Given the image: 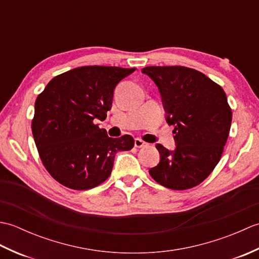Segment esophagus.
Returning <instances> with one entry per match:
<instances>
[{
  "mask_svg": "<svg viewBox=\"0 0 259 259\" xmlns=\"http://www.w3.org/2000/svg\"><path fill=\"white\" fill-rule=\"evenodd\" d=\"M147 144L145 141H142L141 139H139V138H136L135 139V147H137V148H142V147H145Z\"/></svg>",
  "mask_w": 259,
  "mask_h": 259,
  "instance_id": "1",
  "label": "esophagus"
}]
</instances>
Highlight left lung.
Listing matches in <instances>:
<instances>
[{
	"label": "left lung",
	"instance_id": "8db88e82",
	"mask_svg": "<svg viewBox=\"0 0 259 259\" xmlns=\"http://www.w3.org/2000/svg\"><path fill=\"white\" fill-rule=\"evenodd\" d=\"M160 92L166 120L174 125L176 149L160 144V161L149 170L158 184L174 190L202 183L221 160L232 124L226 93L199 71L186 67L142 69Z\"/></svg>",
	"mask_w": 259,
	"mask_h": 259
}]
</instances>
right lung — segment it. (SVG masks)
I'll return each mask as SVG.
<instances>
[{
  "instance_id": "add662e5",
  "label": "right lung",
  "mask_w": 259,
  "mask_h": 259,
  "mask_svg": "<svg viewBox=\"0 0 259 259\" xmlns=\"http://www.w3.org/2000/svg\"><path fill=\"white\" fill-rule=\"evenodd\" d=\"M135 70L75 68L53 78L37 96L33 138L46 169L58 183L75 190L95 188L111 174L115 153L133 149V137L110 138L96 120L107 118L115 87Z\"/></svg>"
}]
</instances>
